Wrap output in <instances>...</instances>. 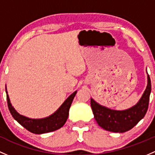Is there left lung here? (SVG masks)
<instances>
[{
	"label": "left lung",
	"instance_id": "left-lung-1",
	"mask_svg": "<svg viewBox=\"0 0 155 155\" xmlns=\"http://www.w3.org/2000/svg\"><path fill=\"white\" fill-rule=\"evenodd\" d=\"M151 85L148 74V84L144 93L136 105L125 110H115L100 105L91 98L94 118L98 125L106 130L124 133L133 128L143 119L149 107Z\"/></svg>",
	"mask_w": 155,
	"mask_h": 155
}]
</instances>
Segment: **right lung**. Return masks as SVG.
I'll use <instances>...</instances> for the list:
<instances>
[{
  "label": "right lung",
  "mask_w": 155,
  "mask_h": 155,
  "mask_svg": "<svg viewBox=\"0 0 155 155\" xmlns=\"http://www.w3.org/2000/svg\"><path fill=\"white\" fill-rule=\"evenodd\" d=\"M6 92L7 93V91H6ZM76 93H77V91L73 92L66 101L63 102L60 108L50 116L39 119H30V118L25 117L19 114L11 104L8 94H6V100H7L9 112L12 114V117L21 125L23 126L30 132L36 134H41L48 133V132L58 130L64 125L68 119L69 108Z\"/></svg>",
  "instance_id": "1"
}]
</instances>
